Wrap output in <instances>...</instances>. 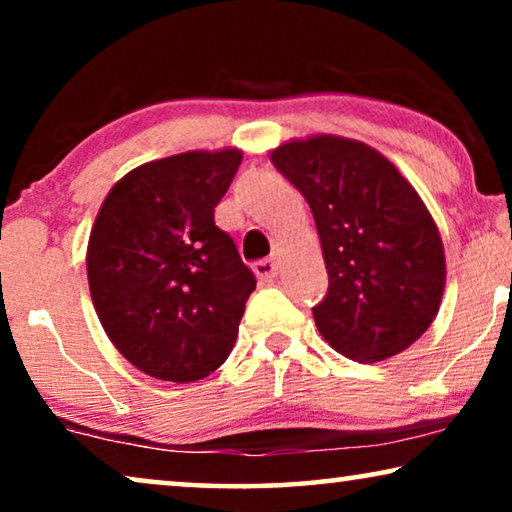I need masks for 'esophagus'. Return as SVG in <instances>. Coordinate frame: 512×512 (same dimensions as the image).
Wrapping results in <instances>:
<instances>
[{"mask_svg":"<svg viewBox=\"0 0 512 512\" xmlns=\"http://www.w3.org/2000/svg\"><path fill=\"white\" fill-rule=\"evenodd\" d=\"M254 272L258 279H263V282H272L279 275V263L272 261V258H265V261H258L254 265Z\"/></svg>","mask_w":512,"mask_h":512,"instance_id":"1","label":"esophagus"}]
</instances>
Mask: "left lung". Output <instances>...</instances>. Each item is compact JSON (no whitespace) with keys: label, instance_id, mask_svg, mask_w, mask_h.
<instances>
[{"label":"left lung","instance_id":"left-lung-1","mask_svg":"<svg viewBox=\"0 0 512 512\" xmlns=\"http://www.w3.org/2000/svg\"><path fill=\"white\" fill-rule=\"evenodd\" d=\"M272 165L312 209L328 293L312 307L335 352L361 363L401 354L436 319L445 251L424 200L387 156L338 135L291 139Z\"/></svg>","mask_w":512,"mask_h":512}]
</instances>
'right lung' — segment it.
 <instances>
[{"instance_id": "right-lung-1", "label": "right lung", "mask_w": 512, "mask_h": 512, "mask_svg": "<svg viewBox=\"0 0 512 512\" xmlns=\"http://www.w3.org/2000/svg\"><path fill=\"white\" fill-rule=\"evenodd\" d=\"M240 149L186 151L118 179L90 230V298L114 347L142 373L195 382L233 352L256 277L214 223Z\"/></svg>"}]
</instances>
